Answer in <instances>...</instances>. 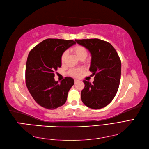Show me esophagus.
I'll list each match as a JSON object with an SVG mask.
<instances>
[{
  "instance_id": "esophagus-1",
  "label": "esophagus",
  "mask_w": 149,
  "mask_h": 149,
  "mask_svg": "<svg viewBox=\"0 0 149 149\" xmlns=\"http://www.w3.org/2000/svg\"><path fill=\"white\" fill-rule=\"evenodd\" d=\"M78 81H79V80H78V79H74V83H77Z\"/></svg>"
}]
</instances>
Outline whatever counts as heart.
<instances>
[{"instance_id": "b5f03b06", "label": "heart", "mask_w": 149, "mask_h": 149, "mask_svg": "<svg viewBox=\"0 0 149 149\" xmlns=\"http://www.w3.org/2000/svg\"><path fill=\"white\" fill-rule=\"evenodd\" d=\"M72 51L73 52L76 56H77L79 59H85V58L88 56V52H87L86 49L84 47L81 45H77L74 47L72 49ZM68 56V52L64 51L62 55L61 56V63L64 64L65 61H66V57ZM82 72L81 69H72L70 71H69V74L72 77H78L79 74Z\"/></svg>"}]
</instances>
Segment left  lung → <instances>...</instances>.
<instances>
[{
  "mask_svg": "<svg viewBox=\"0 0 149 149\" xmlns=\"http://www.w3.org/2000/svg\"><path fill=\"white\" fill-rule=\"evenodd\" d=\"M91 54L90 71L92 72V83L83 80L81 100L86 106L93 109L103 108L111 103L116 95L121 79L120 58L110 43L98 38L75 40Z\"/></svg>",
  "mask_w": 149,
  "mask_h": 149,
  "instance_id": "obj_1",
  "label": "left lung"
}]
</instances>
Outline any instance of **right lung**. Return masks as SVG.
<instances>
[{
  "instance_id": "add662e5",
  "label": "right lung",
  "mask_w": 149,
  "mask_h": 149,
  "mask_svg": "<svg viewBox=\"0 0 149 149\" xmlns=\"http://www.w3.org/2000/svg\"><path fill=\"white\" fill-rule=\"evenodd\" d=\"M75 43L72 40L48 38L29 53L25 71L26 85L32 97L40 106L52 110L66 102L74 79L66 77L59 83L54 77L57 68L61 67L62 54Z\"/></svg>"
}]
</instances>
